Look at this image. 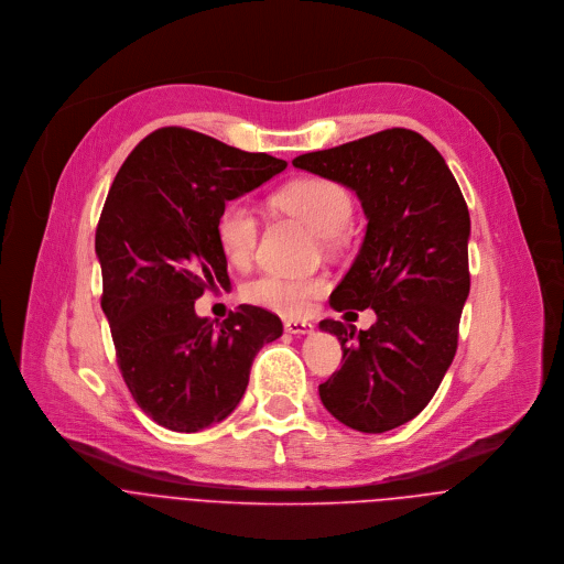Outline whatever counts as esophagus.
Masks as SVG:
<instances>
[{
	"mask_svg": "<svg viewBox=\"0 0 564 564\" xmlns=\"http://www.w3.org/2000/svg\"><path fill=\"white\" fill-rule=\"evenodd\" d=\"M284 330L291 335H306L313 330V324L306 319H286L284 322Z\"/></svg>",
	"mask_w": 564,
	"mask_h": 564,
	"instance_id": "34e87169",
	"label": "esophagus"
}]
</instances>
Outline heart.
<instances>
[{
	"label": "heart",
	"instance_id": "b5f03b06",
	"mask_svg": "<svg viewBox=\"0 0 564 564\" xmlns=\"http://www.w3.org/2000/svg\"><path fill=\"white\" fill-rule=\"evenodd\" d=\"M275 205L300 218L319 238L335 240L352 218V198L335 181L308 176L293 181L275 194ZM260 225L256 212L245 200H234L223 207L216 223V238L229 264L242 269L251 262L258 245ZM328 282L324 278H293L264 273L242 286V297L260 308L297 317L304 315L313 300L324 295Z\"/></svg>",
	"mask_w": 564,
	"mask_h": 564
}]
</instances>
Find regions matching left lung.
<instances>
[{
  "label": "left lung",
  "instance_id": "8db88e82",
  "mask_svg": "<svg viewBox=\"0 0 564 564\" xmlns=\"http://www.w3.org/2000/svg\"><path fill=\"white\" fill-rule=\"evenodd\" d=\"M293 165L350 187L368 218L330 306L372 308L377 322L359 333L319 322L344 350L319 399L352 430L399 427L430 403L456 355L469 293L465 198L436 148L405 128L308 152Z\"/></svg>",
  "mask_w": 564,
  "mask_h": 564
}]
</instances>
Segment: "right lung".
Segmentation results:
<instances>
[{"label": "right lung", "mask_w": 564, "mask_h": 564, "mask_svg": "<svg viewBox=\"0 0 564 564\" xmlns=\"http://www.w3.org/2000/svg\"><path fill=\"white\" fill-rule=\"evenodd\" d=\"M286 167L187 128H161L121 165L95 249L101 308L139 408L174 432H198L240 403L258 350L282 335L278 315L242 304L225 322L194 302L229 286L216 223L227 205Z\"/></svg>", "instance_id": "obj_1"}]
</instances>
